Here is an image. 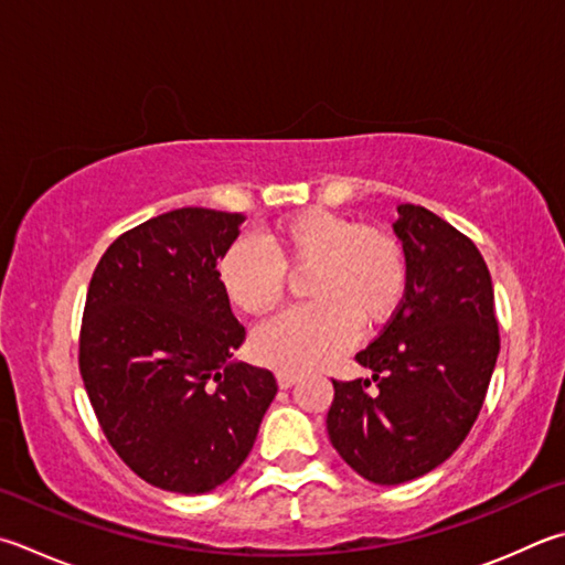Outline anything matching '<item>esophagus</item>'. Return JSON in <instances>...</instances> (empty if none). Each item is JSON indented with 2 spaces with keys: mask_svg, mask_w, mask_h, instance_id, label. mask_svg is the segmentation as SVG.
<instances>
[{
  "mask_svg": "<svg viewBox=\"0 0 565 565\" xmlns=\"http://www.w3.org/2000/svg\"><path fill=\"white\" fill-rule=\"evenodd\" d=\"M296 381H299V373H291V371L276 373V383H279V387H291Z\"/></svg>",
  "mask_w": 565,
  "mask_h": 565,
  "instance_id": "34e87169",
  "label": "esophagus"
}]
</instances>
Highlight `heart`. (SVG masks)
<instances>
[{
	"instance_id": "1",
	"label": "heart",
	"mask_w": 565,
	"mask_h": 565,
	"mask_svg": "<svg viewBox=\"0 0 565 565\" xmlns=\"http://www.w3.org/2000/svg\"><path fill=\"white\" fill-rule=\"evenodd\" d=\"M309 303L264 323L254 335L262 363L301 373L331 363L358 335V323L383 326L403 303L407 264L403 247L375 227L328 210L284 217L264 244L242 237L222 254L220 286L237 309L269 313L284 301L286 271H303Z\"/></svg>"
}]
</instances>
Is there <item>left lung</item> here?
<instances>
[{
	"label": "left lung",
	"mask_w": 565,
	"mask_h": 565,
	"mask_svg": "<svg viewBox=\"0 0 565 565\" xmlns=\"http://www.w3.org/2000/svg\"><path fill=\"white\" fill-rule=\"evenodd\" d=\"M403 303L355 355L371 381H333L326 427L345 465L373 484L433 471L465 443L499 358L494 286L467 234L419 204H399Z\"/></svg>",
	"instance_id": "8db88e82"
}]
</instances>
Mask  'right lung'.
<instances>
[{
    "label": "right lung",
    "mask_w": 565,
    "mask_h": 565,
    "mask_svg": "<svg viewBox=\"0 0 565 565\" xmlns=\"http://www.w3.org/2000/svg\"><path fill=\"white\" fill-rule=\"evenodd\" d=\"M242 214L182 207L110 244L90 276L78 371L108 445L148 484L204 494L252 452L276 395L266 367L230 363L244 326L217 259Z\"/></svg>",
    "instance_id": "1"
}]
</instances>
